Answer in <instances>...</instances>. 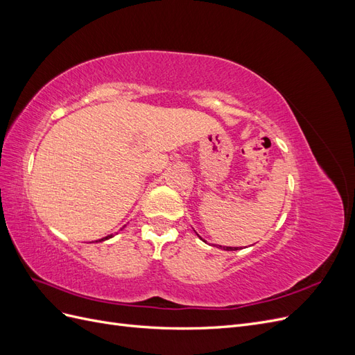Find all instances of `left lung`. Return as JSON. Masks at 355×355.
Instances as JSON below:
<instances>
[{
  "label": "left lung",
  "instance_id": "8db88e82",
  "mask_svg": "<svg viewBox=\"0 0 355 355\" xmlns=\"http://www.w3.org/2000/svg\"><path fill=\"white\" fill-rule=\"evenodd\" d=\"M198 235V234H197ZM198 237H200V235H198ZM201 239V237H200ZM202 240V239H201ZM204 243H206V240H202ZM219 249H222V250H228V252H234V250H239L237 249V247H225V245H219Z\"/></svg>",
  "mask_w": 355,
  "mask_h": 355
}]
</instances>
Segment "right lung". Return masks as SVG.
Returning a JSON list of instances; mask_svg holds the SVG:
<instances>
[{
    "label": "right lung",
    "instance_id": "1",
    "mask_svg": "<svg viewBox=\"0 0 355 355\" xmlns=\"http://www.w3.org/2000/svg\"><path fill=\"white\" fill-rule=\"evenodd\" d=\"M112 237H114V235L111 234V235H108V237H105V239H101L99 241H105V240H110V239H112Z\"/></svg>",
    "mask_w": 355,
    "mask_h": 355
}]
</instances>
